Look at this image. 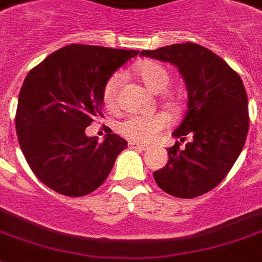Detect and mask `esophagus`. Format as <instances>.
<instances>
[{
    "label": "esophagus",
    "mask_w": 262,
    "mask_h": 262,
    "mask_svg": "<svg viewBox=\"0 0 262 262\" xmlns=\"http://www.w3.org/2000/svg\"><path fill=\"white\" fill-rule=\"evenodd\" d=\"M128 146L131 147V148H138V150H143V151H146V150H148V148H150V147L147 146V144L138 143V142H129Z\"/></svg>",
    "instance_id": "1"
}]
</instances>
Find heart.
<instances>
[{
  "label": "heart",
  "mask_w": 262,
  "mask_h": 262,
  "mask_svg": "<svg viewBox=\"0 0 262 262\" xmlns=\"http://www.w3.org/2000/svg\"><path fill=\"white\" fill-rule=\"evenodd\" d=\"M136 73L143 81L144 85L150 91L159 94L165 91L166 87L170 83V75L162 66L152 61H146L140 64L136 68ZM119 75L115 73L112 75L108 81L105 83L104 90H103V99H104L105 105L112 107L115 104L116 91L119 85ZM168 118L163 114H157V115L140 116L133 115L126 118L124 120L119 123V133L124 135L126 138L136 142H151L157 138V135L168 126Z\"/></svg>",
  "instance_id": "1"
}]
</instances>
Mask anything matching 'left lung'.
<instances>
[{
  "mask_svg": "<svg viewBox=\"0 0 262 262\" xmlns=\"http://www.w3.org/2000/svg\"><path fill=\"white\" fill-rule=\"evenodd\" d=\"M140 56L170 62L187 88V111L167 148L168 161L154 171L157 185L177 198H195L214 189L228 175L245 144L249 115L241 77L215 53L193 42L142 51Z\"/></svg>",
  "mask_w": 262,
  "mask_h": 262,
  "instance_id": "8db88e82",
  "label": "left lung"
}]
</instances>
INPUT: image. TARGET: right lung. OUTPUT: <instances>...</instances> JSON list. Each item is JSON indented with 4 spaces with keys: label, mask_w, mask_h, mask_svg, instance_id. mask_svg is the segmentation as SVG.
I'll return each instance as SVG.
<instances>
[{
    "label": "right lung",
    "mask_w": 262,
    "mask_h": 262,
    "mask_svg": "<svg viewBox=\"0 0 262 262\" xmlns=\"http://www.w3.org/2000/svg\"><path fill=\"white\" fill-rule=\"evenodd\" d=\"M138 53L72 44L28 73L18 95L16 131L28 165L49 189L83 196L107 179L127 142L110 129L99 143L85 128L101 116L108 79Z\"/></svg>",
    "instance_id": "add662e5"
}]
</instances>
